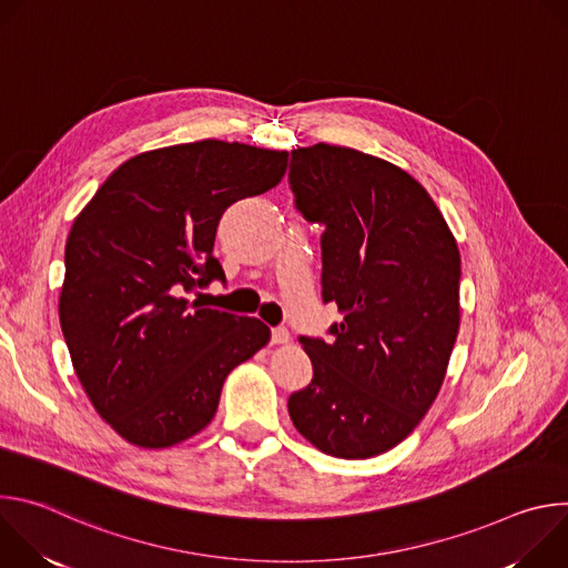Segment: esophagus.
Listing matches in <instances>:
<instances>
[{"mask_svg":"<svg viewBox=\"0 0 568 568\" xmlns=\"http://www.w3.org/2000/svg\"><path fill=\"white\" fill-rule=\"evenodd\" d=\"M290 342V331L285 326H276L272 331V344H287Z\"/></svg>","mask_w":568,"mask_h":568,"instance_id":"obj_1","label":"esophagus"}]
</instances>
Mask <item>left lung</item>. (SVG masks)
<instances>
[{"mask_svg":"<svg viewBox=\"0 0 568 568\" xmlns=\"http://www.w3.org/2000/svg\"><path fill=\"white\" fill-rule=\"evenodd\" d=\"M296 211L321 224V298L344 318L305 337L312 379L287 412L316 449L371 458L407 438L432 407L458 335L460 254L429 193L353 148L292 150Z\"/></svg>","mask_w":568,"mask_h":568,"instance_id":"obj_1","label":"left lung"}]
</instances>
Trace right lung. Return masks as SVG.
I'll return each mask as SVG.
<instances>
[{"label": "right lung", "instance_id": "right-lung-1", "mask_svg": "<svg viewBox=\"0 0 568 568\" xmlns=\"http://www.w3.org/2000/svg\"><path fill=\"white\" fill-rule=\"evenodd\" d=\"M287 152L217 139L121 164L80 211L64 247L60 326L101 418L159 449L202 432L226 375L270 342L261 318L186 294L224 281L213 256L224 211L274 189Z\"/></svg>", "mask_w": 568, "mask_h": 568}]
</instances>
